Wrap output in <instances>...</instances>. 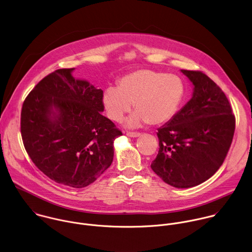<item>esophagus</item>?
Here are the masks:
<instances>
[{
  "label": "esophagus",
  "mask_w": 252,
  "mask_h": 252,
  "mask_svg": "<svg viewBox=\"0 0 252 252\" xmlns=\"http://www.w3.org/2000/svg\"><path fill=\"white\" fill-rule=\"evenodd\" d=\"M126 135L129 137H138L140 135V132H136V131H127Z\"/></svg>",
  "instance_id": "esophagus-1"
}]
</instances>
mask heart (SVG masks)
I'll return each mask as SVG.
<instances>
[{
  "label": "heart",
  "instance_id": "obj_1",
  "mask_svg": "<svg viewBox=\"0 0 252 252\" xmlns=\"http://www.w3.org/2000/svg\"><path fill=\"white\" fill-rule=\"evenodd\" d=\"M184 95L185 86L180 77L140 69L121 78L117 88H107L103 94V104L108 117L121 123L134 103L136 113L128 120L129 126L142 123L158 126L175 116Z\"/></svg>",
  "mask_w": 252,
  "mask_h": 252
}]
</instances>
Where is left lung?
<instances>
[{
    "label": "left lung",
    "instance_id": "left-lung-1",
    "mask_svg": "<svg viewBox=\"0 0 252 252\" xmlns=\"http://www.w3.org/2000/svg\"><path fill=\"white\" fill-rule=\"evenodd\" d=\"M181 71L194 85L193 97L158 128L159 148L151 168L168 185L190 188L206 181L222 165L236 118L225 94L206 74Z\"/></svg>",
    "mask_w": 252,
    "mask_h": 252
}]
</instances>
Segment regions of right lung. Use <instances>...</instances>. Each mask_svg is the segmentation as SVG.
Here are the masks:
<instances>
[{
	"label": "right lung",
	"mask_w": 252,
	"mask_h": 252,
	"mask_svg": "<svg viewBox=\"0 0 252 252\" xmlns=\"http://www.w3.org/2000/svg\"><path fill=\"white\" fill-rule=\"evenodd\" d=\"M73 70L53 71L29 93L20 131L28 156L45 175L58 184L84 188L111 165L114 140L123 133L101 114L102 90L74 79Z\"/></svg>",
	"instance_id": "1"
}]
</instances>
